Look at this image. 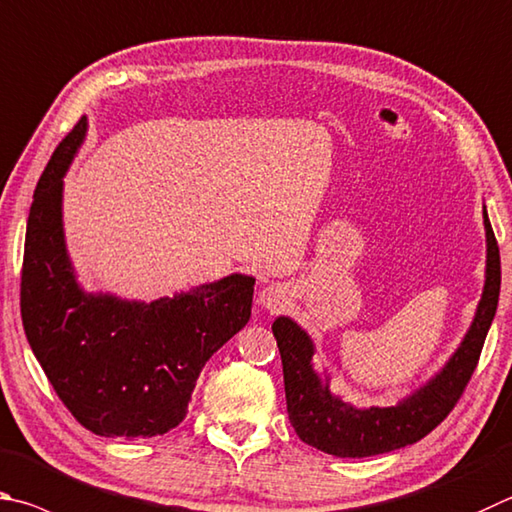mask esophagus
Here are the masks:
<instances>
[{
	"label": "esophagus",
	"instance_id": "esophagus-1",
	"mask_svg": "<svg viewBox=\"0 0 512 512\" xmlns=\"http://www.w3.org/2000/svg\"><path fill=\"white\" fill-rule=\"evenodd\" d=\"M259 304L268 311H282L288 304V295L284 286H266L262 293H259Z\"/></svg>",
	"mask_w": 512,
	"mask_h": 512
}]
</instances>
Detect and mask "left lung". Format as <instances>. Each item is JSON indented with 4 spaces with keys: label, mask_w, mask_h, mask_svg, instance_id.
Masks as SVG:
<instances>
[{
    "label": "left lung",
    "mask_w": 512,
    "mask_h": 512,
    "mask_svg": "<svg viewBox=\"0 0 512 512\" xmlns=\"http://www.w3.org/2000/svg\"><path fill=\"white\" fill-rule=\"evenodd\" d=\"M483 228H486V282H483L475 320L439 374L394 407L360 410L331 394L329 376L322 378L313 369L315 347L309 333L284 315L273 322V336L282 356L288 418L304 443L342 459L374 457L421 441L452 412L477 367L483 340L488 336L499 302V246L486 206H483Z\"/></svg>",
    "instance_id": "left-lung-1"
}]
</instances>
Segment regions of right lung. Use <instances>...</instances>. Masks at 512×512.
<instances>
[{"mask_svg": "<svg viewBox=\"0 0 512 512\" xmlns=\"http://www.w3.org/2000/svg\"><path fill=\"white\" fill-rule=\"evenodd\" d=\"M85 134L82 116L37 181L26 224L22 322L55 394L80 425L100 436L147 439L183 421L203 365L246 327L255 277L232 273L150 304L87 293L62 228V179Z\"/></svg>", "mask_w": 512, "mask_h": 512, "instance_id": "add662e5", "label": "right lung"}]
</instances>
